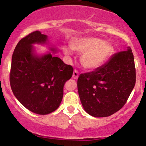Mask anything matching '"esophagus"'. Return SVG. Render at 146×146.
Masks as SVG:
<instances>
[{
  "label": "esophagus",
  "mask_w": 146,
  "mask_h": 146,
  "mask_svg": "<svg viewBox=\"0 0 146 146\" xmlns=\"http://www.w3.org/2000/svg\"><path fill=\"white\" fill-rule=\"evenodd\" d=\"M79 76V72L77 69H75L74 71H73V78L75 79V80H77Z\"/></svg>",
  "instance_id": "obj_1"
}]
</instances>
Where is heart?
I'll return each instance as SVG.
<instances>
[{
  "instance_id": "heart-1",
  "label": "heart",
  "mask_w": 146,
  "mask_h": 146,
  "mask_svg": "<svg viewBox=\"0 0 146 146\" xmlns=\"http://www.w3.org/2000/svg\"><path fill=\"white\" fill-rule=\"evenodd\" d=\"M71 46L75 51L83 53L81 57L82 64L89 70L101 67L114 52V47L110 43L93 37L75 39L71 42ZM64 52L67 56L71 54L68 49H65Z\"/></svg>"
}]
</instances>
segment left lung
<instances>
[{
	"instance_id": "obj_1",
	"label": "left lung",
	"mask_w": 146,
	"mask_h": 146,
	"mask_svg": "<svg viewBox=\"0 0 146 146\" xmlns=\"http://www.w3.org/2000/svg\"><path fill=\"white\" fill-rule=\"evenodd\" d=\"M113 54L94 71L82 73L78 80L80 101L85 111L95 117L110 116L119 110L136 82L132 49Z\"/></svg>"
}]
</instances>
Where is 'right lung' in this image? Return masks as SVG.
I'll use <instances>...</instances> for the list:
<instances>
[{
	"mask_svg": "<svg viewBox=\"0 0 146 146\" xmlns=\"http://www.w3.org/2000/svg\"><path fill=\"white\" fill-rule=\"evenodd\" d=\"M47 36L33 31L18 42L11 59L9 80L11 90L26 108L38 115H47L59 107L65 82L73 68L51 53L38 56L33 44H44ZM52 51L55 48H51Z\"/></svg>",
	"mask_w": 146,
	"mask_h": 146,
	"instance_id": "right-lung-1",
	"label": "right lung"
}]
</instances>
